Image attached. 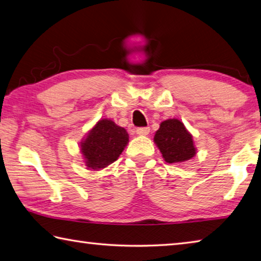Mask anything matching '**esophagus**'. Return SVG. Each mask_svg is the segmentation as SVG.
I'll list each match as a JSON object with an SVG mask.
<instances>
[{"label": "esophagus", "instance_id": "34e87169", "mask_svg": "<svg viewBox=\"0 0 261 261\" xmlns=\"http://www.w3.org/2000/svg\"><path fill=\"white\" fill-rule=\"evenodd\" d=\"M136 132L138 136H147L149 134V127H138Z\"/></svg>", "mask_w": 261, "mask_h": 261}]
</instances>
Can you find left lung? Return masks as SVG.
Listing matches in <instances>:
<instances>
[{
	"mask_svg": "<svg viewBox=\"0 0 261 261\" xmlns=\"http://www.w3.org/2000/svg\"><path fill=\"white\" fill-rule=\"evenodd\" d=\"M154 143L167 163L180 164L193 159L197 149L193 136L178 118H169L161 122L155 132Z\"/></svg>",
	"mask_w": 261,
	"mask_h": 261,
	"instance_id": "8db88e82",
	"label": "left lung"
}]
</instances>
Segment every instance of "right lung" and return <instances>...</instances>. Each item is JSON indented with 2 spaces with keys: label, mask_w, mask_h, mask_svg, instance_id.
<instances>
[{
  "label": "right lung",
  "mask_w": 261,
  "mask_h": 261,
  "mask_svg": "<svg viewBox=\"0 0 261 261\" xmlns=\"http://www.w3.org/2000/svg\"><path fill=\"white\" fill-rule=\"evenodd\" d=\"M129 143V135L124 127L110 118L96 122L80 143V150L85 167L99 171L118 159Z\"/></svg>",
  "instance_id": "add662e5"
}]
</instances>
